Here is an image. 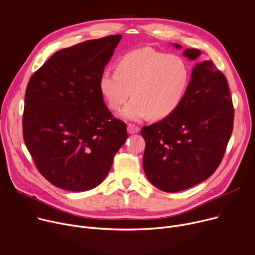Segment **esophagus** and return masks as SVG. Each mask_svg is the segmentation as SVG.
<instances>
[{"label": "esophagus", "instance_id": "obj_1", "mask_svg": "<svg viewBox=\"0 0 255 255\" xmlns=\"http://www.w3.org/2000/svg\"><path fill=\"white\" fill-rule=\"evenodd\" d=\"M139 127L138 126H135V125H132V124H129L128 127H127V131L129 134H136L139 132Z\"/></svg>", "mask_w": 255, "mask_h": 255}]
</instances>
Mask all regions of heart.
Here are the masks:
<instances>
[{
	"instance_id": "heart-1",
	"label": "heart",
	"mask_w": 255,
	"mask_h": 255,
	"mask_svg": "<svg viewBox=\"0 0 255 255\" xmlns=\"http://www.w3.org/2000/svg\"><path fill=\"white\" fill-rule=\"evenodd\" d=\"M189 65L175 54L152 48L125 53L116 69H105L99 79V90L108 107L120 112L127 121L139 122L150 116L159 120L170 116L184 101L190 85Z\"/></svg>"
}]
</instances>
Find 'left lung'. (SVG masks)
<instances>
[{
	"mask_svg": "<svg viewBox=\"0 0 255 255\" xmlns=\"http://www.w3.org/2000/svg\"><path fill=\"white\" fill-rule=\"evenodd\" d=\"M173 46L180 49L179 44ZM202 51L186 49L196 60ZM234 109L228 82L212 60L195 65L184 101L170 116L144 126L143 169L166 193L192 188L210 177L222 161L233 130Z\"/></svg>",
	"mask_w": 255,
	"mask_h": 255,
	"instance_id": "8db88e82",
	"label": "left lung"
}]
</instances>
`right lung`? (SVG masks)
Listing matches in <instances>:
<instances>
[{"mask_svg":"<svg viewBox=\"0 0 255 255\" xmlns=\"http://www.w3.org/2000/svg\"><path fill=\"white\" fill-rule=\"evenodd\" d=\"M121 38L61 49L28 83L24 141L40 173L57 188L85 192L99 186L127 140L126 124L112 116L99 90Z\"/></svg>","mask_w":255,"mask_h":255,"instance_id":"obj_1","label":"right lung"}]
</instances>
